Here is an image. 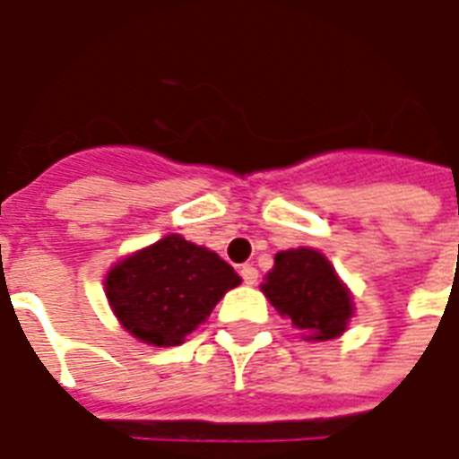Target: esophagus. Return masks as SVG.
I'll list each match as a JSON object with an SVG mask.
<instances>
[{
	"instance_id": "1",
	"label": "esophagus",
	"mask_w": 459,
	"mask_h": 459,
	"mask_svg": "<svg viewBox=\"0 0 459 459\" xmlns=\"http://www.w3.org/2000/svg\"><path fill=\"white\" fill-rule=\"evenodd\" d=\"M240 278H243L246 285H255V282H258V270L253 268V265H243V268H240Z\"/></svg>"
}]
</instances>
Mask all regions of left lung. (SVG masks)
Instances as JSON below:
<instances>
[{
  "mask_svg": "<svg viewBox=\"0 0 459 459\" xmlns=\"http://www.w3.org/2000/svg\"><path fill=\"white\" fill-rule=\"evenodd\" d=\"M260 290L307 342L342 337L354 317L351 290L317 248L280 250Z\"/></svg>",
  "mask_w": 459,
  "mask_h": 459,
  "instance_id": "8db88e82",
  "label": "left lung"
}]
</instances>
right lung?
<instances>
[{
    "label": "right lung",
    "instance_id": "right-lung-1",
    "mask_svg": "<svg viewBox=\"0 0 459 459\" xmlns=\"http://www.w3.org/2000/svg\"><path fill=\"white\" fill-rule=\"evenodd\" d=\"M238 285L240 275L219 253L169 233L117 260L105 275V298L134 339L179 346Z\"/></svg>",
    "mask_w": 459,
    "mask_h": 459
}]
</instances>
